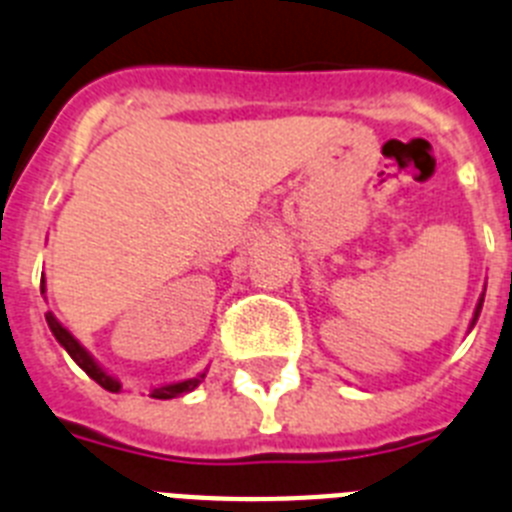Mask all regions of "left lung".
I'll list each match as a JSON object with an SVG mask.
<instances>
[{"instance_id": "left-lung-1", "label": "left lung", "mask_w": 512, "mask_h": 512, "mask_svg": "<svg viewBox=\"0 0 512 512\" xmlns=\"http://www.w3.org/2000/svg\"><path fill=\"white\" fill-rule=\"evenodd\" d=\"M479 306H482V304H479ZM477 314H479V311H477Z\"/></svg>"}]
</instances>
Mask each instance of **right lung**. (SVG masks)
<instances>
[{"mask_svg": "<svg viewBox=\"0 0 512 512\" xmlns=\"http://www.w3.org/2000/svg\"><path fill=\"white\" fill-rule=\"evenodd\" d=\"M41 291H43V283H41ZM46 322H48V327H51L53 337H56V340H59L61 345H64L66 353H69L71 358L77 361V366L82 368V371L87 373L90 379H95L97 384L102 386V389L121 391V384H118V381H115L113 376H108V373L102 371V368L97 366L95 361H92L90 355H87V350H84L82 345H79V342L74 340V337H71L69 332H66L59 322H56V317H53L51 311H48V314H46ZM198 384H201V379H190V381H180V384L159 386V389H151L149 397H154V399H172V397H180V394H188V391H193Z\"/></svg>", "mask_w": 512, "mask_h": 512, "instance_id": "add662e5", "label": "right lung"}]
</instances>
